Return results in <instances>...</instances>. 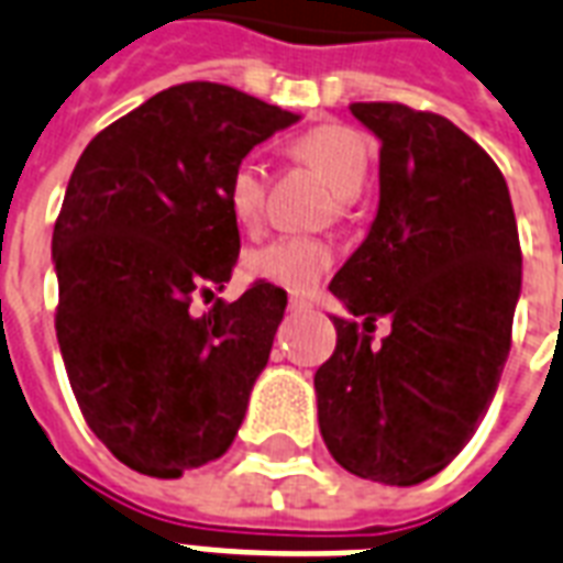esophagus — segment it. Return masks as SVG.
<instances>
[{
    "mask_svg": "<svg viewBox=\"0 0 563 563\" xmlns=\"http://www.w3.org/2000/svg\"><path fill=\"white\" fill-rule=\"evenodd\" d=\"M308 308H311V302H308L305 296H299V294L290 296V311H308Z\"/></svg>",
    "mask_w": 563,
    "mask_h": 563,
    "instance_id": "obj_1",
    "label": "esophagus"
}]
</instances>
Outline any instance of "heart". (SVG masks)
<instances>
[{
    "mask_svg": "<svg viewBox=\"0 0 563 563\" xmlns=\"http://www.w3.org/2000/svg\"><path fill=\"white\" fill-rule=\"evenodd\" d=\"M290 155L317 169L331 185L334 196L341 199V208L361 194L367 185L373 150L369 141L352 125L329 123L317 125L311 132L299 134L290 143ZM264 194H267V176L258 161L241 158L229 169L225 178V205L238 225L255 229L264 213ZM331 246L320 238H305V234H285L276 241L264 243L250 252L246 269L255 278L273 282V285L290 287V290H311L325 269L331 267Z\"/></svg>",
    "mask_w": 563,
    "mask_h": 563,
    "instance_id": "obj_1",
    "label": "heart"
}]
</instances>
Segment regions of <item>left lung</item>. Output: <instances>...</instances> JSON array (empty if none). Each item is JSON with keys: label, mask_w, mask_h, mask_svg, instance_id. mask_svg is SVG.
Returning a JSON list of instances; mask_svg holds the SVG:
<instances>
[{"label": "left lung", "mask_w": 563, "mask_h": 563, "mask_svg": "<svg viewBox=\"0 0 563 563\" xmlns=\"http://www.w3.org/2000/svg\"><path fill=\"white\" fill-rule=\"evenodd\" d=\"M350 111L382 141L378 213L329 285L352 317H331L338 346L313 376L317 411L343 470L408 487L467 446L494 399L520 234L494 158L446 117L399 102ZM378 316L391 334L373 344Z\"/></svg>", "instance_id": "left-lung-1"}]
</instances>
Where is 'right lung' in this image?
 <instances>
[{
  "mask_svg": "<svg viewBox=\"0 0 563 563\" xmlns=\"http://www.w3.org/2000/svg\"><path fill=\"white\" fill-rule=\"evenodd\" d=\"M299 117L213 81L161 90L96 134L69 176L52 261L55 331L87 426L143 476L232 446L287 308L258 278L234 302L229 169ZM196 298L212 308L196 318Z\"/></svg>",
  "mask_w": 563,
  "mask_h": 563,
  "instance_id": "obj_1",
  "label": "right lung"
}]
</instances>
